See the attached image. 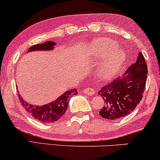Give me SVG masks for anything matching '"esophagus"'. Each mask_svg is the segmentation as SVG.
Segmentation results:
<instances>
[{"label":"esophagus","mask_w":160,"mask_h":160,"mask_svg":"<svg viewBox=\"0 0 160 160\" xmlns=\"http://www.w3.org/2000/svg\"><path fill=\"white\" fill-rule=\"evenodd\" d=\"M83 92L85 94H88V95H93L95 93V91L93 89V88H87L86 89L83 90Z\"/></svg>","instance_id":"1"}]
</instances>
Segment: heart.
<instances>
[{
    "mask_svg": "<svg viewBox=\"0 0 160 160\" xmlns=\"http://www.w3.org/2000/svg\"><path fill=\"white\" fill-rule=\"evenodd\" d=\"M116 42L107 39L94 40L90 47V54L93 58H102L110 54L117 48ZM125 53L118 50L102 64L99 70V76L103 80H109L118 73L125 60Z\"/></svg>",
    "mask_w": 160,
    "mask_h": 160,
    "instance_id": "1",
    "label": "heart"
}]
</instances>
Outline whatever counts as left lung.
I'll return each instance as SVG.
<instances>
[{"label": "left lung", "mask_w": 160, "mask_h": 160, "mask_svg": "<svg viewBox=\"0 0 160 160\" xmlns=\"http://www.w3.org/2000/svg\"><path fill=\"white\" fill-rule=\"evenodd\" d=\"M148 74L144 56L139 52L137 61L130 66L122 78L102 86L98 94L104 100L99 112L102 117L117 120L130 114L142 98Z\"/></svg>", "instance_id": "obj_1"}]
</instances>
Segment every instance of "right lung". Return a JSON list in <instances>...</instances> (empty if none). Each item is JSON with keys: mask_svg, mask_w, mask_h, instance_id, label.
Wrapping results in <instances>:
<instances>
[{"mask_svg": "<svg viewBox=\"0 0 160 160\" xmlns=\"http://www.w3.org/2000/svg\"><path fill=\"white\" fill-rule=\"evenodd\" d=\"M55 45L56 43L53 41H46L42 44L32 46L29 48L28 52L49 51V50L51 51ZM77 94H78V91L76 88L70 89L63 93L55 100L43 106H34V105L29 104L24 100L23 98H22L20 94H18L19 95L18 97H19V100L21 101L22 106L30 115H32L34 118L40 121L41 122L48 123L54 122L61 118L67 109L69 98Z\"/></svg>", "mask_w": 160, "mask_h": 160, "instance_id": "1", "label": "right lung"}]
</instances>
